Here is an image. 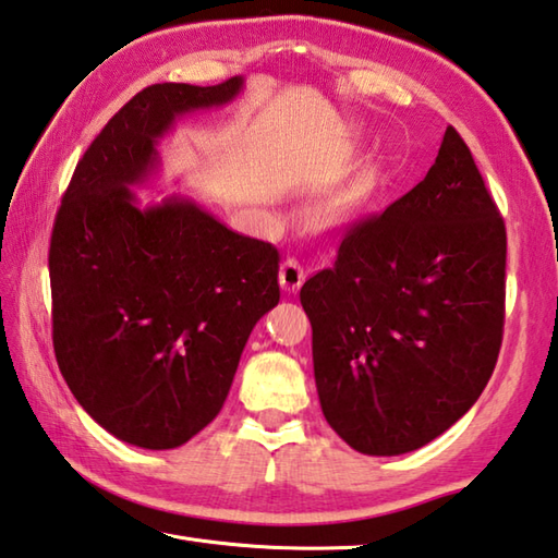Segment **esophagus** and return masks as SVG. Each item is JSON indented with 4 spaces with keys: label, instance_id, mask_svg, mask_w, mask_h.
Listing matches in <instances>:
<instances>
[{
    "label": "esophagus",
    "instance_id": "esophagus-1",
    "mask_svg": "<svg viewBox=\"0 0 558 558\" xmlns=\"http://www.w3.org/2000/svg\"><path fill=\"white\" fill-rule=\"evenodd\" d=\"M305 275H308V269H305V265L301 263L299 257H287L281 263V271H279V281L283 291H299L301 283L305 281Z\"/></svg>",
    "mask_w": 558,
    "mask_h": 558
}]
</instances>
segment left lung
Segmentation results:
<instances>
[{
	"label": "left lung",
	"mask_w": 558,
	"mask_h": 558,
	"mask_svg": "<svg viewBox=\"0 0 558 558\" xmlns=\"http://www.w3.org/2000/svg\"><path fill=\"white\" fill-rule=\"evenodd\" d=\"M323 414L363 454H402L480 400L504 339L506 223L446 130L426 178L351 223L301 287Z\"/></svg>",
	"instance_id": "1"
}]
</instances>
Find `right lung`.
Returning a JSON list of instances; mask_svg holds the SVG:
<instances>
[{"mask_svg": "<svg viewBox=\"0 0 558 558\" xmlns=\"http://www.w3.org/2000/svg\"><path fill=\"white\" fill-rule=\"evenodd\" d=\"M241 86L140 90L90 142L54 216L57 366L90 418L136 448H178L214 422L250 332L279 303L275 245L190 199L140 209L130 192L183 112L229 104Z\"/></svg>", "mask_w": 558, "mask_h": 558, "instance_id": "1", "label": "right lung"}]
</instances>
